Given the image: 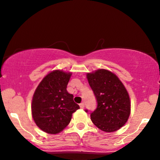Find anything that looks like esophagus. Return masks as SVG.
I'll list each match as a JSON object with an SVG mask.
<instances>
[{
    "instance_id": "obj_1",
    "label": "esophagus",
    "mask_w": 160,
    "mask_h": 160,
    "mask_svg": "<svg viewBox=\"0 0 160 160\" xmlns=\"http://www.w3.org/2000/svg\"><path fill=\"white\" fill-rule=\"evenodd\" d=\"M79 106H80L81 108H82V109L84 108V102H82V103H80Z\"/></svg>"
}]
</instances>
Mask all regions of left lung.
<instances>
[{"instance_id": "1", "label": "left lung", "mask_w": 160, "mask_h": 160, "mask_svg": "<svg viewBox=\"0 0 160 160\" xmlns=\"http://www.w3.org/2000/svg\"><path fill=\"white\" fill-rule=\"evenodd\" d=\"M87 78L98 102L91 113L92 122L104 132L118 130L130 114V100L125 87L114 73L106 69L88 73Z\"/></svg>"}]
</instances>
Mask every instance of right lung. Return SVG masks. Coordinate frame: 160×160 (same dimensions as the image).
Listing matches in <instances>:
<instances>
[{"label":"right lung","mask_w":160,"mask_h":160,"mask_svg":"<svg viewBox=\"0 0 160 160\" xmlns=\"http://www.w3.org/2000/svg\"><path fill=\"white\" fill-rule=\"evenodd\" d=\"M72 75L55 70L47 74L37 87L32 100V117L36 125L49 134H58L71 122L79 106L67 91Z\"/></svg>","instance_id":"obj_1"}]
</instances>
